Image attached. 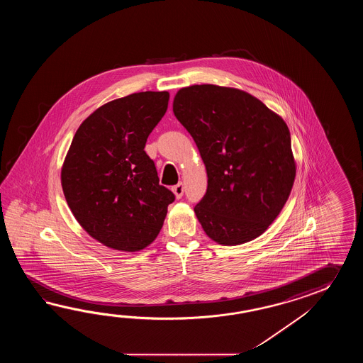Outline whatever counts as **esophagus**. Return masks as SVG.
<instances>
[{"label": "esophagus", "mask_w": 363, "mask_h": 363, "mask_svg": "<svg viewBox=\"0 0 363 363\" xmlns=\"http://www.w3.org/2000/svg\"><path fill=\"white\" fill-rule=\"evenodd\" d=\"M172 192L175 193L177 199H182V196L184 194V184L178 183L175 186H172Z\"/></svg>", "instance_id": "obj_1"}]
</instances>
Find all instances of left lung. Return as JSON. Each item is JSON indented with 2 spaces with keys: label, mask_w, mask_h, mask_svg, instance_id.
Masks as SVG:
<instances>
[{
  "label": "left lung",
  "mask_w": 363,
  "mask_h": 363,
  "mask_svg": "<svg viewBox=\"0 0 363 363\" xmlns=\"http://www.w3.org/2000/svg\"><path fill=\"white\" fill-rule=\"evenodd\" d=\"M172 110L208 171V189L194 206L203 231L223 245L262 235L296 175L286 122L249 93L213 84L182 88Z\"/></svg>",
  "instance_id": "obj_1"
}]
</instances>
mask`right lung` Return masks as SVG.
<instances>
[{
	"instance_id": "right-lung-1",
	"label": "right lung",
	"mask_w": 363,
	"mask_h": 363,
	"mask_svg": "<svg viewBox=\"0 0 363 363\" xmlns=\"http://www.w3.org/2000/svg\"><path fill=\"white\" fill-rule=\"evenodd\" d=\"M169 99V92H140L108 102L72 139L62 167L63 193L80 225L106 247H147L175 201L144 150Z\"/></svg>"
}]
</instances>
